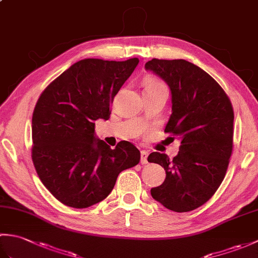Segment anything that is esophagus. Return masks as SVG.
Returning a JSON list of instances; mask_svg holds the SVG:
<instances>
[{"label": "esophagus", "instance_id": "34e87169", "mask_svg": "<svg viewBox=\"0 0 258 258\" xmlns=\"http://www.w3.org/2000/svg\"><path fill=\"white\" fill-rule=\"evenodd\" d=\"M147 156H149V153H147L146 151L141 152V164L142 165H145V164H147Z\"/></svg>", "mask_w": 258, "mask_h": 258}]
</instances>
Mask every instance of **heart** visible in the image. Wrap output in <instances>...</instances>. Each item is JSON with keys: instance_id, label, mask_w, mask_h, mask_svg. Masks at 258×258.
I'll return each instance as SVG.
<instances>
[{"instance_id": "obj_1", "label": "heart", "mask_w": 258, "mask_h": 258, "mask_svg": "<svg viewBox=\"0 0 258 258\" xmlns=\"http://www.w3.org/2000/svg\"><path fill=\"white\" fill-rule=\"evenodd\" d=\"M155 92L167 93L166 84L161 79L156 78V76H147L144 80V94Z\"/></svg>"}]
</instances>
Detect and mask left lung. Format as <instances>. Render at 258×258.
<instances>
[{
    "label": "left lung",
    "mask_w": 258,
    "mask_h": 258,
    "mask_svg": "<svg viewBox=\"0 0 258 258\" xmlns=\"http://www.w3.org/2000/svg\"><path fill=\"white\" fill-rule=\"evenodd\" d=\"M172 92V114L164 132L180 141L177 156L153 152L147 161L166 172L152 197L177 213L193 211L215 194L233 152L234 109L222 86L185 59L153 58L145 64Z\"/></svg>",
    "instance_id": "obj_1"
}]
</instances>
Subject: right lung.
Segmentation results:
<instances>
[{
  "label": "right lung",
  "instance_id": "obj_1",
  "mask_svg": "<svg viewBox=\"0 0 258 258\" xmlns=\"http://www.w3.org/2000/svg\"><path fill=\"white\" fill-rule=\"evenodd\" d=\"M140 59L76 62L38 97L32 117V161L43 185L62 204L86 208L111 193L118 174L138 165L141 153L127 141L114 150L94 136L108 119L114 96Z\"/></svg>",
  "mask_w": 258,
  "mask_h": 258
}]
</instances>
